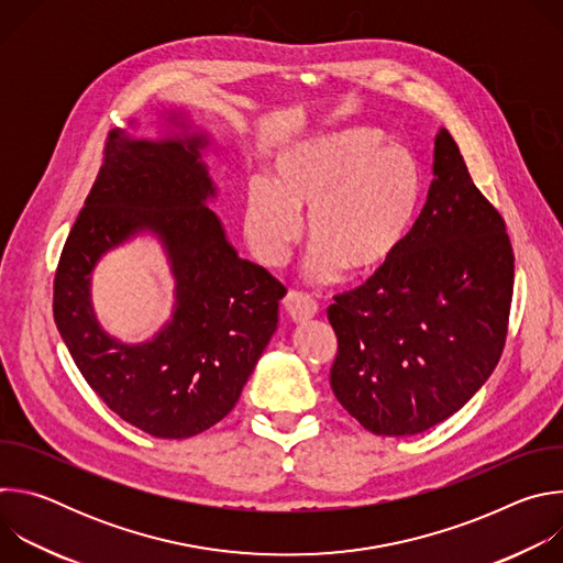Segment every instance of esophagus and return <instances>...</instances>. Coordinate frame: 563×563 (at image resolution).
I'll return each mask as SVG.
<instances>
[{"mask_svg": "<svg viewBox=\"0 0 563 563\" xmlns=\"http://www.w3.org/2000/svg\"><path fill=\"white\" fill-rule=\"evenodd\" d=\"M283 305H285V311L294 320V323H305V320L313 318L316 311H318L316 300L307 294H300V291H289L283 298Z\"/></svg>", "mask_w": 563, "mask_h": 563, "instance_id": "esophagus-1", "label": "esophagus"}]
</instances>
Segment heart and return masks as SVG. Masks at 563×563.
Returning a JSON list of instances; mask_svg holds the SVG:
<instances>
[{"instance_id": "b5f03b06", "label": "heart", "mask_w": 563, "mask_h": 563, "mask_svg": "<svg viewBox=\"0 0 563 563\" xmlns=\"http://www.w3.org/2000/svg\"><path fill=\"white\" fill-rule=\"evenodd\" d=\"M423 194L410 148L385 142L376 129L352 126L300 140L274 159L272 180L252 183L243 229L265 267H283L307 238L311 274L334 280L341 269L367 276L404 243Z\"/></svg>"}]
</instances>
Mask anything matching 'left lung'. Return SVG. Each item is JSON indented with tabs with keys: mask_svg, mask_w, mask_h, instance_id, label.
Returning <instances> with one entry per match:
<instances>
[{
	"mask_svg": "<svg viewBox=\"0 0 563 563\" xmlns=\"http://www.w3.org/2000/svg\"><path fill=\"white\" fill-rule=\"evenodd\" d=\"M512 285L506 222L441 129L421 216L396 254L328 309L339 404L378 437L419 434L452 417L501 358Z\"/></svg>",
	"mask_w": 563,
	"mask_h": 563,
	"instance_id": "left-lung-1",
	"label": "left lung"
}]
</instances>
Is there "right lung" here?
<instances>
[{
	"label": "right lung",
	"mask_w": 563,
	"mask_h": 563,
	"mask_svg": "<svg viewBox=\"0 0 563 563\" xmlns=\"http://www.w3.org/2000/svg\"><path fill=\"white\" fill-rule=\"evenodd\" d=\"M202 144V135L148 142L113 129L53 280V318L77 369L120 419L157 439L196 437L233 410L287 294L238 258L205 205L216 189ZM142 228L170 254L177 311L153 342L124 346L97 325L88 283L99 256Z\"/></svg>",
	"instance_id": "add662e5"
}]
</instances>
